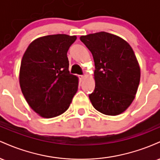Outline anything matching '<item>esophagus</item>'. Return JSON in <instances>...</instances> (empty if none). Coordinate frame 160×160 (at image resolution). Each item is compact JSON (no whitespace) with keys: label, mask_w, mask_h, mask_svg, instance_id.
I'll return each instance as SVG.
<instances>
[{"label":"esophagus","mask_w":160,"mask_h":160,"mask_svg":"<svg viewBox=\"0 0 160 160\" xmlns=\"http://www.w3.org/2000/svg\"><path fill=\"white\" fill-rule=\"evenodd\" d=\"M78 78H79V80H80V81H82V80H83V79L85 78V76H83V75H78Z\"/></svg>","instance_id":"34e87169"}]
</instances>
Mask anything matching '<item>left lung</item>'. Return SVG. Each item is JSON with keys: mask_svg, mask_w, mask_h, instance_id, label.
I'll use <instances>...</instances> for the list:
<instances>
[{"mask_svg": "<svg viewBox=\"0 0 160 160\" xmlns=\"http://www.w3.org/2000/svg\"><path fill=\"white\" fill-rule=\"evenodd\" d=\"M80 39L93 56L95 89L89 97L97 111L116 116L129 107L136 94L141 73L132 48L126 40L108 32Z\"/></svg>", "mask_w": 160, "mask_h": 160, "instance_id": "left-lung-1", "label": "left lung"}]
</instances>
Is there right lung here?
<instances>
[{
  "label": "right lung",
  "instance_id": "add662e5",
  "mask_svg": "<svg viewBox=\"0 0 160 160\" xmlns=\"http://www.w3.org/2000/svg\"><path fill=\"white\" fill-rule=\"evenodd\" d=\"M76 36L53 34L38 38L24 53L19 71L22 94L31 108L44 118L68 110L78 88L70 74L67 52Z\"/></svg>",
  "mask_w": 160,
  "mask_h": 160
}]
</instances>
